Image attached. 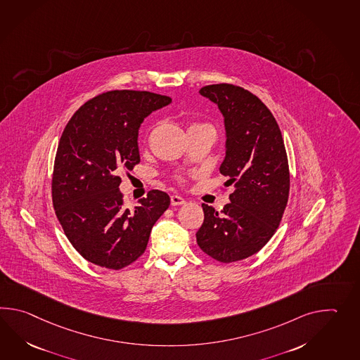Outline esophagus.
<instances>
[{"label": "esophagus", "mask_w": 360, "mask_h": 360, "mask_svg": "<svg viewBox=\"0 0 360 360\" xmlns=\"http://www.w3.org/2000/svg\"><path fill=\"white\" fill-rule=\"evenodd\" d=\"M170 202H172V205H182L184 204V199L182 196H179V195H172L170 196Z\"/></svg>", "instance_id": "esophagus-1"}]
</instances>
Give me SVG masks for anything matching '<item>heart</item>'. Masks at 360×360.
<instances>
[{
  "mask_svg": "<svg viewBox=\"0 0 360 360\" xmlns=\"http://www.w3.org/2000/svg\"><path fill=\"white\" fill-rule=\"evenodd\" d=\"M200 125H207V124H192L190 128H195V127H200ZM178 179H179V181H182V178H181V176H179Z\"/></svg>",
  "mask_w": 360,
  "mask_h": 360,
  "instance_id": "heart-1",
  "label": "heart"
}]
</instances>
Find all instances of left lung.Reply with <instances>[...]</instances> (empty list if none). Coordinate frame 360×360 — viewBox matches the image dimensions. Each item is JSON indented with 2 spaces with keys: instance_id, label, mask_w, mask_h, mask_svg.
<instances>
[{
  "instance_id": "obj_1",
  "label": "left lung",
  "mask_w": 360,
  "mask_h": 360,
  "mask_svg": "<svg viewBox=\"0 0 360 360\" xmlns=\"http://www.w3.org/2000/svg\"><path fill=\"white\" fill-rule=\"evenodd\" d=\"M224 117L226 158L219 168L233 184L221 212L202 204L196 232L200 249L222 264L259 252L278 230L287 208L290 178L279 125L258 96L232 84L200 89Z\"/></svg>"
}]
</instances>
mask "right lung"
<instances>
[{
	"label": "right lung",
	"instance_id": "obj_1",
	"mask_svg": "<svg viewBox=\"0 0 360 360\" xmlns=\"http://www.w3.org/2000/svg\"><path fill=\"white\" fill-rule=\"evenodd\" d=\"M170 102L151 91L111 90L82 104L64 128L51 179L53 205L73 248L91 264L110 270L133 264L169 208L170 198L160 190L127 208L117 174L141 161L136 141L144 117Z\"/></svg>",
	"mask_w": 360,
	"mask_h": 360
}]
</instances>
